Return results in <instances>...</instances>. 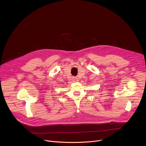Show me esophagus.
Returning a JSON list of instances; mask_svg holds the SVG:
<instances>
[{
  "label": "esophagus",
  "instance_id": "1",
  "mask_svg": "<svg viewBox=\"0 0 146 146\" xmlns=\"http://www.w3.org/2000/svg\"><path fill=\"white\" fill-rule=\"evenodd\" d=\"M73 80H74V81H75V82H77V81H78V78L74 77H73Z\"/></svg>",
  "mask_w": 146,
  "mask_h": 146
}]
</instances>
